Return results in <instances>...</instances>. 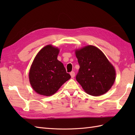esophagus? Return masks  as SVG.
Segmentation results:
<instances>
[{
    "label": "esophagus",
    "mask_w": 135,
    "mask_h": 135,
    "mask_svg": "<svg viewBox=\"0 0 135 135\" xmlns=\"http://www.w3.org/2000/svg\"><path fill=\"white\" fill-rule=\"evenodd\" d=\"M70 75L71 76V78H73L74 76H75V73L74 72V71H72V72H71L70 73Z\"/></svg>",
    "instance_id": "1"
}]
</instances>
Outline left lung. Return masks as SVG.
<instances>
[{
    "mask_svg": "<svg viewBox=\"0 0 135 135\" xmlns=\"http://www.w3.org/2000/svg\"><path fill=\"white\" fill-rule=\"evenodd\" d=\"M80 66L76 79L87 94L99 96L107 93L116 78L113 65L99 48L87 45L75 50Z\"/></svg>",
    "mask_w": 135,
    "mask_h": 135,
    "instance_id": "left-lung-1",
    "label": "left lung"
}]
</instances>
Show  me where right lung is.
<instances>
[{
    "label": "right lung",
    "instance_id": "right-lung-1",
    "mask_svg": "<svg viewBox=\"0 0 135 135\" xmlns=\"http://www.w3.org/2000/svg\"><path fill=\"white\" fill-rule=\"evenodd\" d=\"M59 49L45 46L34 58L29 71V81L33 90L39 94L50 96L71 78L62 63L57 60Z\"/></svg>",
    "mask_w": 135,
    "mask_h": 135
}]
</instances>
